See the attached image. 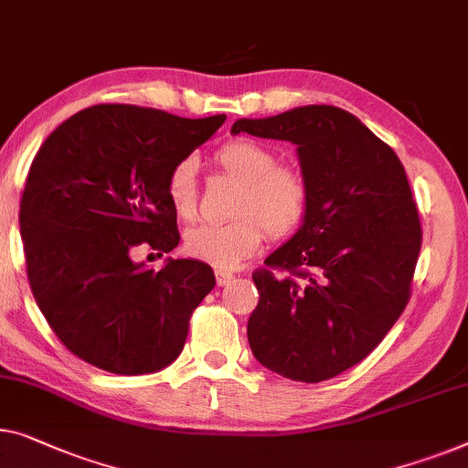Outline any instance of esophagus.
Instances as JSON below:
<instances>
[{"instance_id":"1","label":"esophagus","mask_w":468,"mask_h":468,"mask_svg":"<svg viewBox=\"0 0 468 468\" xmlns=\"http://www.w3.org/2000/svg\"><path fill=\"white\" fill-rule=\"evenodd\" d=\"M215 279H218V284L219 287H223V284H229L234 281V276L229 272H223V270H215Z\"/></svg>"}]
</instances>
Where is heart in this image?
<instances>
[{
  "label": "heart",
  "instance_id": "1",
  "mask_svg": "<svg viewBox=\"0 0 468 468\" xmlns=\"http://www.w3.org/2000/svg\"><path fill=\"white\" fill-rule=\"evenodd\" d=\"M215 162L242 184L232 223H202L186 234V250L194 260L215 268H236L261 247L263 228L284 239L302 226L310 205V189L302 173L276 166L272 150L249 139L229 141L215 154ZM198 162L192 155L175 162L166 179V194L181 219L198 213Z\"/></svg>",
  "mask_w": 468,
  "mask_h": 468
}]
</instances>
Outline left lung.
<instances>
[{"instance_id":"8db88e82","label":"left lung","mask_w":468,"mask_h":468,"mask_svg":"<svg viewBox=\"0 0 468 468\" xmlns=\"http://www.w3.org/2000/svg\"><path fill=\"white\" fill-rule=\"evenodd\" d=\"M295 145L310 205L302 226L266 257L247 337L257 361L297 382L329 380L384 340L410 302L422 229L397 154L334 105L240 118L232 134Z\"/></svg>"}]
</instances>
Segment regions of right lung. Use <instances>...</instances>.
<instances>
[{
    "mask_svg": "<svg viewBox=\"0 0 468 468\" xmlns=\"http://www.w3.org/2000/svg\"><path fill=\"white\" fill-rule=\"evenodd\" d=\"M223 120L94 105L39 147L18 215L27 276L52 331L82 361L139 376L184 350L189 316L215 287L211 266L166 257L155 272L131 249L147 242L162 257L179 245L168 173Z\"/></svg>",
    "mask_w": 468,
    "mask_h": 468,
    "instance_id": "right-lung-1",
    "label": "right lung"
}]
</instances>
